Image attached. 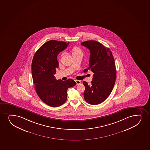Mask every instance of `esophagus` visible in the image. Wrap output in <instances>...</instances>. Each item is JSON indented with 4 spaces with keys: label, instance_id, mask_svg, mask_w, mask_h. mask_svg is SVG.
<instances>
[{
    "label": "esophagus",
    "instance_id": "1",
    "mask_svg": "<svg viewBox=\"0 0 150 150\" xmlns=\"http://www.w3.org/2000/svg\"><path fill=\"white\" fill-rule=\"evenodd\" d=\"M75 81H76V84H79L81 83V81H79V80H76H76H75Z\"/></svg>",
    "mask_w": 150,
    "mask_h": 150
}]
</instances>
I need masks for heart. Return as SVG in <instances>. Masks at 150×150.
Listing matches in <instances>:
<instances>
[{"label": "heart", "mask_w": 150, "mask_h": 150, "mask_svg": "<svg viewBox=\"0 0 150 150\" xmlns=\"http://www.w3.org/2000/svg\"><path fill=\"white\" fill-rule=\"evenodd\" d=\"M78 52H81V50H80V48L78 47H74V48H72V54H76Z\"/></svg>", "instance_id": "heart-1"}]
</instances>
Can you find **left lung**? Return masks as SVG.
Instances as JSON below:
<instances>
[{
    "label": "left lung",
    "mask_w": 150,
    "mask_h": 150,
    "mask_svg": "<svg viewBox=\"0 0 150 150\" xmlns=\"http://www.w3.org/2000/svg\"><path fill=\"white\" fill-rule=\"evenodd\" d=\"M81 45L90 50L91 54L89 67L83 72L90 69L94 74L91 84L83 81V96L88 103L96 105L105 100L113 89L116 78L115 59L109 48L98 41L88 40Z\"/></svg>",
    "instance_id": "obj_1"
}]
</instances>
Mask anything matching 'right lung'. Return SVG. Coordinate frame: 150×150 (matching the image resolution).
I'll use <instances>...</instances> for the list:
<instances>
[{
  "mask_svg": "<svg viewBox=\"0 0 150 150\" xmlns=\"http://www.w3.org/2000/svg\"><path fill=\"white\" fill-rule=\"evenodd\" d=\"M69 43L54 40L47 41L33 57L31 73L35 89L41 100L50 107L64 104L67 99L68 88L76 84L73 79L57 80L54 76L59 67L57 56Z\"/></svg>",
  "mask_w": 150,
  "mask_h": 150,
  "instance_id": "obj_1",
  "label": "right lung"
}]
</instances>
